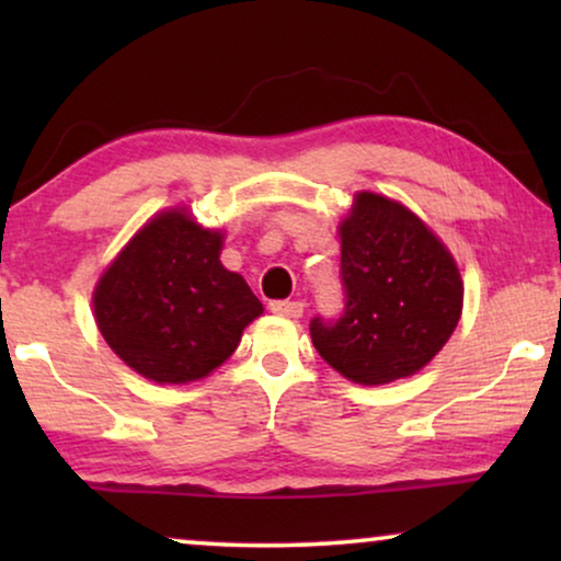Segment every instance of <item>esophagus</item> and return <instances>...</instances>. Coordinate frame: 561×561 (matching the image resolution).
<instances>
[{"label": "esophagus", "mask_w": 561, "mask_h": 561, "mask_svg": "<svg viewBox=\"0 0 561 561\" xmlns=\"http://www.w3.org/2000/svg\"><path fill=\"white\" fill-rule=\"evenodd\" d=\"M267 309H271L273 313H278V317L298 319L304 313V304L301 301H271L267 304Z\"/></svg>", "instance_id": "1"}]
</instances>
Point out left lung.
<instances>
[{"label": "left lung", "instance_id": "obj_1", "mask_svg": "<svg viewBox=\"0 0 561 561\" xmlns=\"http://www.w3.org/2000/svg\"><path fill=\"white\" fill-rule=\"evenodd\" d=\"M340 237L344 309L311 319L313 347L363 386L409 378L447 344L462 313L455 260L416 214L367 191Z\"/></svg>", "mask_w": 561, "mask_h": 561}]
</instances>
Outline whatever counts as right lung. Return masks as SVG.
Listing matches in <instances>:
<instances>
[{"instance_id": "right-lung-1", "label": "right lung", "mask_w": 561, "mask_h": 561, "mask_svg": "<svg viewBox=\"0 0 561 561\" xmlns=\"http://www.w3.org/2000/svg\"><path fill=\"white\" fill-rule=\"evenodd\" d=\"M219 252V232L173 209L148 221L106 267L94 290L96 324L133 370L188 382L237 350L263 304Z\"/></svg>"}]
</instances>
